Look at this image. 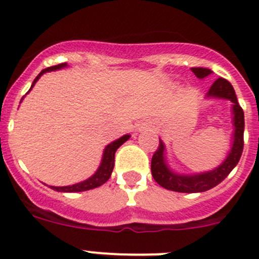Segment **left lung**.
I'll use <instances>...</instances> for the list:
<instances>
[{"label": "left lung", "mask_w": 259, "mask_h": 259, "mask_svg": "<svg viewBox=\"0 0 259 259\" xmlns=\"http://www.w3.org/2000/svg\"><path fill=\"white\" fill-rule=\"evenodd\" d=\"M192 72L197 77L207 76L211 74V70L202 67H192ZM207 97L226 98L230 100L233 104V125H235V132H233V144L228 153L226 161L218 166L215 170L209 172L197 174V175H179L175 174L167 167L164 161V145L159 140L158 149L155 150L152 157V175L158 184L174 192H182V193H197V192H205L214 188L215 185L223 182L228 176V174L235 168L240 161V157L244 149V111L241 106L237 102L235 89L231 85L228 80L219 77L210 87Z\"/></svg>", "instance_id": "obj_1"}]
</instances>
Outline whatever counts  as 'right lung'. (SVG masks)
Listing matches in <instances>:
<instances>
[{
    "label": "right lung",
    "instance_id": "1",
    "mask_svg": "<svg viewBox=\"0 0 259 259\" xmlns=\"http://www.w3.org/2000/svg\"><path fill=\"white\" fill-rule=\"evenodd\" d=\"M67 63H59L58 66H52V67H48L45 70H42L40 74L36 76V79L33 80V83H32V87L35 85L36 81L40 79V76L45 72H49V71H56L58 68L62 67H66ZM31 87V88H32ZM31 91V89H29ZM130 139V135H124L122 136L120 139L115 140L114 143L109 144V145L105 148V152L104 155H102V161L100 167H98V170L96 171L95 175H92L89 179L84 180L81 183H77V184L74 185H67V187H50L52 189L57 192H84V191H89V189H93V188H97L100 185H102L104 183H106L107 180L110 179V176H111V172H113V168H114V158H115V152L118 149L119 146L122 145L123 143Z\"/></svg>",
    "mask_w": 259,
    "mask_h": 259
}]
</instances>
